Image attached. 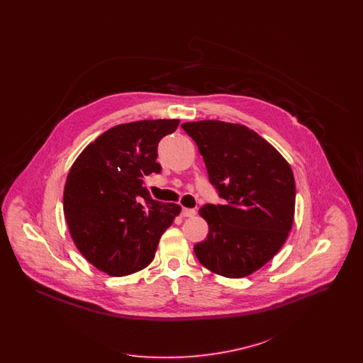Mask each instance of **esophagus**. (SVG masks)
<instances>
[{"instance_id":"esophagus-1","label":"esophagus","mask_w":363,"mask_h":363,"mask_svg":"<svg viewBox=\"0 0 363 363\" xmlns=\"http://www.w3.org/2000/svg\"><path fill=\"white\" fill-rule=\"evenodd\" d=\"M194 215H196V211H194V209L182 208V211H181V216H182V218H193Z\"/></svg>"}]
</instances>
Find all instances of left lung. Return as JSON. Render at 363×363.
Masks as SVG:
<instances>
[{
  "label": "left lung",
  "instance_id": "obj_1",
  "mask_svg": "<svg viewBox=\"0 0 363 363\" xmlns=\"http://www.w3.org/2000/svg\"><path fill=\"white\" fill-rule=\"evenodd\" d=\"M223 204H206L207 240L194 245L215 274L240 279L272 259L291 230L295 181L290 164L255 130L223 121L185 122Z\"/></svg>",
  "mask_w": 363,
  "mask_h": 363
}]
</instances>
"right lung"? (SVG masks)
<instances>
[{"mask_svg":"<svg viewBox=\"0 0 363 363\" xmlns=\"http://www.w3.org/2000/svg\"><path fill=\"white\" fill-rule=\"evenodd\" d=\"M178 120L117 125L73 163L64 190V213L80 253L110 277L145 268L162 234L181 207L156 201L143 177L160 173L157 144L175 132Z\"/></svg>","mask_w":363,"mask_h":363,"instance_id":"1","label":"right lung"}]
</instances>
